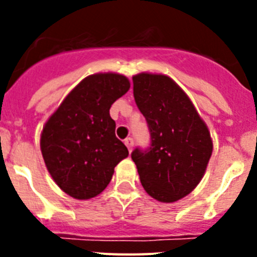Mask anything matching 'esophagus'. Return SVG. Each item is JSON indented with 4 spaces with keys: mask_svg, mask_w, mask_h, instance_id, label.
I'll return each instance as SVG.
<instances>
[{
    "mask_svg": "<svg viewBox=\"0 0 257 257\" xmlns=\"http://www.w3.org/2000/svg\"><path fill=\"white\" fill-rule=\"evenodd\" d=\"M124 144H126V147L128 148V151H133L134 148V139L133 138H127V139H124Z\"/></svg>",
    "mask_w": 257,
    "mask_h": 257,
    "instance_id": "1",
    "label": "esophagus"
}]
</instances>
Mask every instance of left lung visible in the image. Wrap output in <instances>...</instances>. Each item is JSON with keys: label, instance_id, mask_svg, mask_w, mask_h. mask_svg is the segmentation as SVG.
<instances>
[{"label": "left lung", "instance_id": "obj_1", "mask_svg": "<svg viewBox=\"0 0 257 257\" xmlns=\"http://www.w3.org/2000/svg\"><path fill=\"white\" fill-rule=\"evenodd\" d=\"M134 97L148 122L151 148L131 154L143 188L163 203L188 196L199 184L212 154V139L183 88L165 74H135Z\"/></svg>", "mask_w": 257, "mask_h": 257}]
</instances>
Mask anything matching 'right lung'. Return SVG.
Returning <instances> with one entry per match:
<instances>
[{"label":"right lung","mask_w":257,"mask_h":257,"mask_svg":"<svg viewBox=\"0 0 257 257\" xmlns=\"http://www.w3.org/2000/svg\"><path fill=\"white\" fill-rule=\"evenodd\" d=\"M130 81L119 73H96L83 78L50 115L41 133V152L52 180L68 196H99L128 156L115 138L109 109L126 94Z\"/></svg>","instance_id":"right-lung-1"}]
</instances>
